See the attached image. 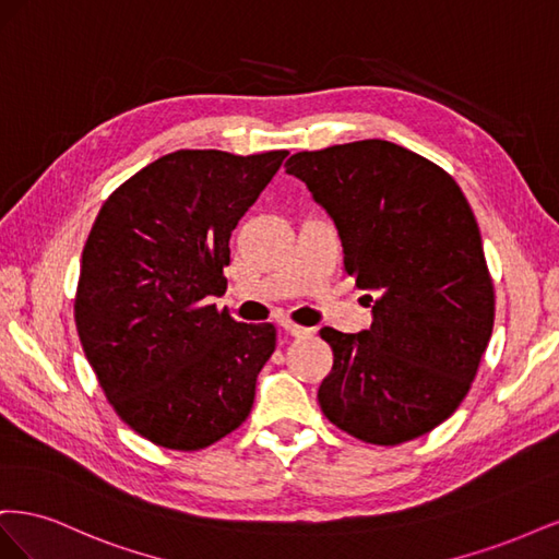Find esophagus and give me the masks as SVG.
<instances>
[{"mask_svg": "<svg viewBox=\"0 0 559 559\" xmlns=\"http://www.w3.org/2000/svg\"><path fill=\"white\" fill-rule=\"evenodd\" d=\"M280 326L289 333V335H294V337H306V335H312V329H306V326H298V324H294V321H289V319H282L280 321Z\"/></svg>", "mask_w": 559, "mask_h": 559, "instance_id": "esophagus-1", "label": "esophagus"}]
</instances>
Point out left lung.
Returning <instances> with one entry per match:
<instances>
[{
    "label": "left lung",
    "mask_w": 559,
    "mask_h": 559,
    "mask_svg": "<svg viewBox=\"0 0 559 559\" xmlns=\"http://www.w3.org/2000/svg\"><path fill=\"white\" fill-rule=\"evenodd\" d=\"M284 167L333 218L345 270L373 302L368 331L321 329L333 349L321 413L373 445L429 433L464 401L495 324L468 200L441 167L384 140L300 151Z\"/></svg>",
    "instance_id": "8db88e82"
}]
</instances>
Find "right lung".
<instances>
[{
    "label": "right lung",
    "instance_id": "obj_1",
    "mask_svg": "<svg viewBox=\"0 0 559 559\" xmlns=\"http://www.w3.org/2000/svg\"><path fill=\"white\" fill-rule=\"evenodd\" d=\"M289 151L167 154L107 198L83 247L74 319L116 415L146 441L202 450L247 419L273 324L210 306L230 233Z\"/></svg>",
    "mask_w": 559,
    "mask_h": 559
}]
</instances>
